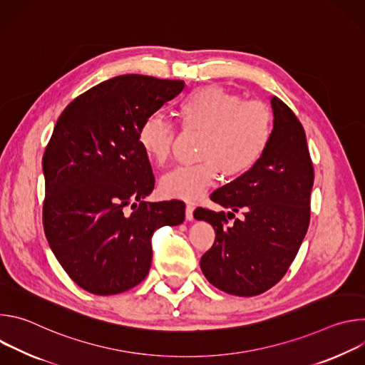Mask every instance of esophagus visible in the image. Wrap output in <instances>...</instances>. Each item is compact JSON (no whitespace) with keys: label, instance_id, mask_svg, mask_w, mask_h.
Segmentation results:
<instances>
[{"label":"esophagus","instance_id":"esophagus-1","mask_svg":"<svg viewBox=\"0 0 365 365\" xmlns=\"http://www.w3.org/2000/svg\"><path fill=\"white\" fill-rule=\"evenodd\" d=\"M193 210H195L193 205H190V203H187V205H186L185 217H186V220H187V221H192V220H193Z\"/></svg>","mask_w":365,"mask_h":365}]
</instances>
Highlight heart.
<instances>
[{
  "mask_svg": "<svg viewBox=\"0 0 365 365\" xmlns=\"http://www.w3.org/2000/svg\"><path fill=\"white\" fill-rule=\"evenodd\" d=\"M182 125L186 131L202 133L197 159L190 166H179L160 180L166 197L196 200L222 172L240 178L252 170L266 154L274 117L267 103L244 101L221 86L195 89L179 103ZM175 127L160 114L148 115L138 130V143L145 158L165 163L175 143Z\"/></svg>",
  "mask_w": 365,
  "mask_h": 365,
  "instance_id": "b5f03b06",
  "label": "heart"
}]
</instances>
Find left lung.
Returning a JSON list of instances; mask_svg holds the SVG:
<instances>
[{
	"label": "left lung",
	"instance_id": "1",
	"mask_svg": "<svg viewBox=\"0 0 365 365\" xmlns=\"http://www.w3.org/2000/svg\"><path fill=\"white\" fill-rule=\"evenodd\" d=\"M273 135L258 165L220 187L211 199L231 212L196 207L195 218L210 222L215 242L200 258L206 280L235 296H257L286 274L310 220L314 166L304 130L294 113L272 96ZM234 212L245 218L227 225Z\"/></svg>",
	"mask_w": 365,
	"mask_h": 365
}]
</instances>
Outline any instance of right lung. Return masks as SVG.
I'll return each instance as SVG.
<instances>
[{
	"label": "right lung",
	"mask_w": 365,
	"mask_h": 365,
	"mask_svg": "<svg viewBox=\"0 0 365 365\" xmlns=\"http://www.w3.org/2000/svg\"><path fill=\"white\" fill-rule=\"evenodd\" d=\"M183 88V81L115 76L75 98L55 125L43 155L44 234L89 293L118 294L143 282L154 231L185 220L180 200H144L154 176L138 143L143 121Z\"/></svg>",
	"instance_id": "obj_1"
}]
</instances>
